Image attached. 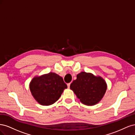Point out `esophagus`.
Here are the masks:
<instances>
[{
  "mask_svg": "<svg viewBox=\"0 0 135 135\" xmlns=\"http://www.w3.org/2000/svg\"><path fill=\"white\" fill-rule=\"evenodd\" d=\"M70 84H71V83H68V84H67L68 88H70Z\"/></svg>",
  "mask_w": 135,
  "mask_h": 135,
  "instance_id": "esophagus-1",
  "label": "esophagus"
}]
</instances>
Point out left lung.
<instances>
[{
	"label": "left lung",
	"instance_id": "left-lung-1",
	"mask_svg": "<svg viewBox=\"0 0 135 135\" xmlns=\"http://www.w3.org/2000/svg\"><path fill=\"white\" fill-rule=\"evenodd\" d=\"M82 104L88 106L96 105L103 99L107 89V84L100 76L81 71L70 86Z\"/></svg>",
	"mask_w": 135,
	"mask_h": 135
}]
</instances>
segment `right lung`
Wrapping results in <instances>:
<instances>
[{
  "instance_id": "right-lung-1",
  "label": "right lung",
  "mask_w": 135,
  "mask_h": 135,
  "mask_svg": "<svg viewBox=\"0 0 135 135\" xmlns=\"http://www.w3.org/2000/svg\"><path fill=\"white\" fill-rule=\"evenodd\" d=\"M29 88L32 96L39 104L48 106L59 99L68 86L62 77L50 72L34 77L29 84Z\"/></svg>"
}]
</instances>
